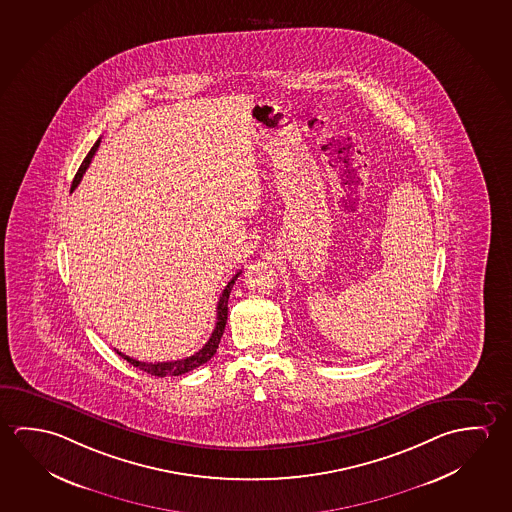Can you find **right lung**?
Here are the masks:
<instances>
[{"mask_svg": "<svg viewBox=\"0 0 512 512\" xmlns=\"http://www.w3.org/2000/svg\"><path fill=\"white\" fill-rule=\"evenodd\" d=\"M100 143L101 139H98V141L94 143L93 148L87 153V157H85L84 162H82V166L76 171L75 180H73V184H71V193L75 191L76 185L80 184L82 176H84L85 171L89 168V164H91V160H93L94 153L100 148ZM239 275H241V271L235 273L232 280L228 282L227 287L223 289L221 296H219L218 321H216V328H214L212 336H210L209 341L205 343L202 350H198V352L191 355V357H185V359H180V361L141 362L135 361L132 357H128V355L118 352V350H116V352H118V355H121L126 362H130L132 366H135V368L143 369V371L150 373V375H155V377H178V375L189 373V371H193V369L198 368V366H202L205 362L210 361V359L214 357V353L218 352L219 341H221L223 332H225V325H227L228 318V298H230V291H232L235 280H237Z\"/></svg>", "mask_w": 512, "mask_h": 512, "instance_id": "right-lung-1", "label": "right lung"}]
</instances>
